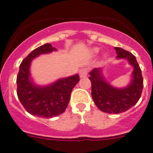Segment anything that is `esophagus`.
Wrapping results in <instances>:
<instances>
[{
  "instance_id": "obj_1",
  "label": "esophagus",
  "mask_w": 153,
  "mask_h": 153,
  "mask_svg": "<svg viewBox=\"0 0 153 153\" xmlns=\"http://www.w3.org/2000/svg\"><path fill=\"white\" fill-rule=\"evenodd\" d=\"M79 75L80 78H85L88 75V69L85 68H82L79 71Z\"/></svg>"
}]
</instances>
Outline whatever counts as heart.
<instances>
[{"label": "heart", "instance_id": "obj_1", "mask_svg": "<svg viewBox=\"0 0 153 153\" xmlns=\"http://www.w3.org/2000/svg\"><path fill=\"white\" fill-rule=\"evenodd\" d=\"M99 51H100V49L98 47H94V48H92L91 49V53L92 55H97V53H99Z\"/></svg>", "mask_w": 153, "mask_h": 153}]
</instances>
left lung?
Masks as SVG:
<instances>
[{"label": "left lung", "instance_id": "left-lung-1", "mask_svg": "<svg viewBox=\"0 0 153 153\" xmlns=\"http://www.w3.org/2000/svg\"><path fill=\"white\" fill-rule=\"evenodd\" d=\"M114 49L117 59H126L133 67L129 85L123 88L111 85L104 78L101 68H94L89 73L94 102L100 111L107 114H120L131 108L140 100L143 88L142 71L136 57L122 48Z\"/></svg>", "mask_w": 153, "mask_h": 153}]
</instances>
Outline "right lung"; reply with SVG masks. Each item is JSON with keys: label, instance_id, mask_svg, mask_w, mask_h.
<instances>
[{"label": "right lung", "instance_id": "obj_1", "mask_svg": "<svg viewBox=\"0 0 153 153\" xmlns=\"http://www.w3.org/2000/svg\"><path fill=\"white\" fill-rule=\"evenodd\" d=\"M53 51L57 49L50 43L34 49L22 61L16 77V93L20 103L27 112L39 117L51 118L62 114L69 102L71 91L79 82V75L76 74L43 86L33 82L30 75L32 60Z\"/></svg>", "mask_w": 153, "mask_h": 153}]
</instances>
